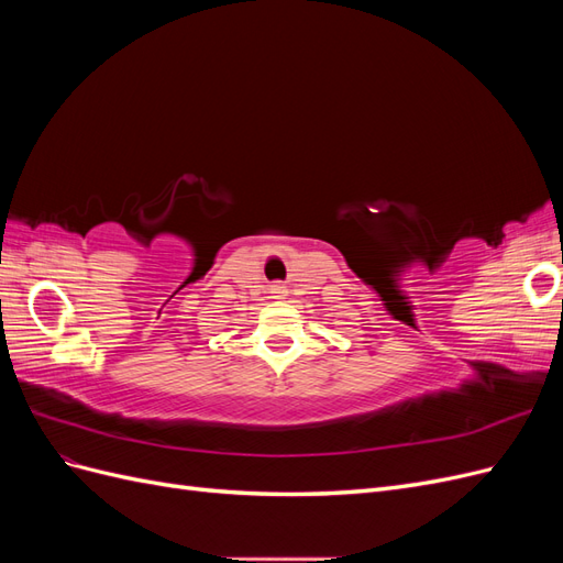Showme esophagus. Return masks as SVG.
Wrapping results in <instances>:
<instances>
[{
	"label": "esophagus",
	"instance_id": "1",
	"mask_svg": "<svg viewBox=\"0 0 563 563\" xmlns=\"http://www.w3.org/2000/svg\"><path fill=\"white\" fill-rule=\"evenodd\" d=\"M269 294L275 296V298H284V294H286V286H284V284H272Z\"/></svg>",
	"mask_w": 563,
	"mask_h": 563
}]
</instances>
